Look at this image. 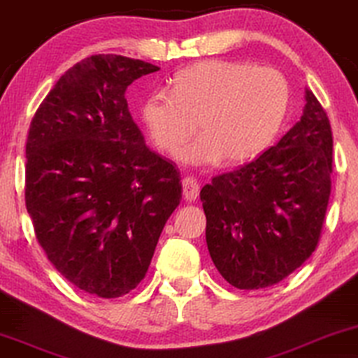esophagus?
<instances>
[{
	"mask_svg": "<svg viewBox=\"0 0 358 358\" xmlns=\"http://www.w3.org/2000/svg\"><path fill=\"white\" fill-rule=\"evenodd\" d=\"M182 185H183V198L187 199V201H194L199 194V185L196 180H194L193 176H187V178H183Z\"/></svg>",
	"mask_w": 358,
	"mask_h": 358,
	"instance_id": "obj_1",
	"label": "esophagus"
}]
</instances>
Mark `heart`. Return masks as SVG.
I'll return each instance as SVG.
<instances>
[{
  "instance_id": "1",
  "label": "heart",
  "mask_w": 358,
  "mask_h": 358,
  "mask_svg": "<svg viewBox=\"0 0 358 358\" xmlns=\"http://www.w3.org/2000/svg\"><path fill=\"white\" fill-rule=\"evenodd\" d=\"M288 99L287 80L275 69L203 60L175 73L170 92L147 94L141 119L164 152L182 144L196 119L201 134L176 152V160L185 165L241 164L270 144L287 114Z\"/></svg>"
}]
</instances>
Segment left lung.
Wrapping results in <instances>:
<instances>
[{"instance_id":"left-lung-1","label":"left lung","mask_w":358,"mask_h":358,"mask_svg":"<svg viewBox=\"0 0 358 358\" xmlns=\"http://www.w3.org/2000/svg\"><path fill=\"white\" fill-rule=\"evenodd\" d=\"M303 116L254 162L201 193L209 255L239 289L282 282L316 249L331 196L332 131L311 90Z\"/></svg>"}]
</instances>
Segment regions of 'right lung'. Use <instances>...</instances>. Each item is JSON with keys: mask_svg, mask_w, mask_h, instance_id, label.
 I'll return each mask as SVG.
<instances>
[{"mask_svg": "<svg viewBox=\"0 0 358 358\" xmlns=\"http://www.w3.org/2000/svg\"><path fill=\"white\" fill-rule=\"evenodd\" d=\"M160 69L92 55L60 76L32 117L26 208L50 264L76 288L117 298L149 270L182 199L180 171L145 145L126 90Z\"/></svg>", "mask_w": 358, "mask_h": 358, "instance_id": "add662e5", "label": "right lung"}]
</instances>
